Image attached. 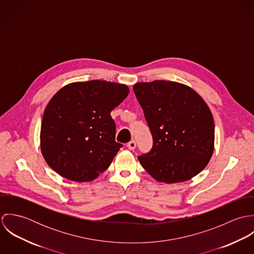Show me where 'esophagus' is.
Segmentation results:
<instances>
[{"label":"esophagus","mask_w":254,"mask_h":254,"mask_svg":"<svg viewBox=\"0 0 254 254\" xmlns=\"http://www.w3.org/2000/svg\"><path fill=\"white\" fill-rule=\"evenodd\" d=\"M127 147L129 148V149H131V150H134L135 148H136V142L133 140V141H131V142H129L128 144H127Z\"/></svg>","instance_id":"esophagus-1"}]
</instances>
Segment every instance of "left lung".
<instances>
[{"instance_id": "8db88e82", "label": "left lung", "mask_w": 254, "mask_h": 254, "mask_svg": "<svg viewBox=\"0 0 254 254\" xmlns=\"http://www.w3.org/2000/svg\"><path fill=\"white\" fill-rule=\"evenodd\" d=\"M134 93L144 110L153 145L140 155L157 182L188 181L202 171L214 150V121L204 100L190 87L173 81L139 82Z\"/></svg>"}]
</instances>
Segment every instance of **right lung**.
I'll return each instance as SVG.
<instances>
[{"label":"right lung","instance_id":"add662e5","mask_svg":"<svg viewBox=\"0 0 254 254\" xmlns=\"http://www.w3.org/2000/svg\"><path fill=\"white\" fill-rule=\"evenodd\" d=\"M128 94L127 85L102 80L73 82L59 90L41 124V152L48 165L71 181L97 179L122 146L115 142L110 112Z\"/></svg>","mask_w":254,"mask_h":254}]
</instances>
